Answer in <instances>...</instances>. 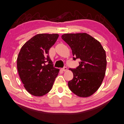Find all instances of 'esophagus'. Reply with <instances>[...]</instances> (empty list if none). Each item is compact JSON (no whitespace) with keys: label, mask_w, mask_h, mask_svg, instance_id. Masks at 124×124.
Returning <instances> with one entry per match:
<instances>
[{"label":"esophagus","mask_w":124,"mask_h":124,"mask_svg":"<svg viewBox=\"0 0 124 124\" xmlns=\"http://www.w3.org/2000/svg\"><path fill=\"white\" fill-rule=\"evenodd\" d=\"M61 70H62V71H66V70H67V67H64L63 68L61 69Z\"/></svg>","instance_id":"obj_1"}]
</instances>
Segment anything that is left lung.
I'll return each instance as SVG.
<instances>
[{
  "instance_id": "8db88e82",
  "label": "left lung",
  "mask_w": 124,
  "mask_h": 124,
  "mask_svg": "<svg viewBox=\"0 0 124 124\" xmlns=\"http://www.w3.org/2000/svg\"><path fill=\"white\" fill-rule=\"evenodd\" d=\"M61 38L71 48L75 61L79 59V65L70 68L74 74L68 82L72 93L86 97L94 93L100 87L105 74V51L98 41L86 33L64 34Z\"/></svg>"
}]
</instances>
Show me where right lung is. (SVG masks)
Returning a JSON list of instances; mask_svg holds the SVG:
<instances>
[{
    "label": "right lung",
    "mask_w": 124,
    "mask_h": 124,
    "mask_svg": "<svg viewBox=\"0 0 124 124\" xmlns=\"http://www.w3.org/2000/svg\"><path fill=\"white\" fill-rule=\"evenodd\" d=\"M57 34H39L21 47L17 58L18 73L26 90L42 96L52 89L59 69L55 68L49 55L50 48L59 38Z\"/></svg>",
    "instance_id": "1"
}]
</instances>
